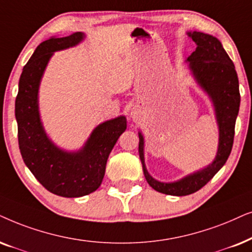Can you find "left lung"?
<instances>
[{"label":"left lung","mask_w":252,"mask_h":252,"mask_svg":"<svg viewBox=\"0 0 252 252\" xmlns=\"http://www.w3.org/2000/svg\"><path fill=\"white\" fill-rule=\"evenodd\" d=\"M188 35L196 42L197 48L187 61L196 82L213 102L219 126V146L216 159L206 168L190 174L176 182H159L147 172L144 162V138L142 133L138 132V152L147 183L154 190L170 196H187L202 189L226 163L233 147L241 101L235 65L219 40L216 36L197 31L188 32Z\"/></svg>","instance_id":"obj_1"}]
</instances>
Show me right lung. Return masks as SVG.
I'll return each instance as SVG.
<instances>
[{
    "label": "right lung",
    "instance_id": "1",
    "mask_svg": "<svg viewBox=\"0 0 252 252\" xmlns=\"http://www.w3.org/2000/svg\"><path fill=\"white\" fill-rule=\"evenodd\" d=\"M84 33L52 36L40 43L19 78L15 114L19 150L25 165L40 184L52 193L75 198L95 191L105 176L106 163L119 137L126 129L124 116L106 121L93 130L78 152H66L47 137L40 121L38 91L47 63L56 50L76 46Z\"/></svg>",
    "mask_w": 252,
    "mask_h": 252
}]
</instances>
